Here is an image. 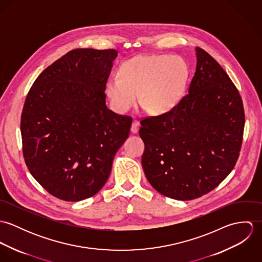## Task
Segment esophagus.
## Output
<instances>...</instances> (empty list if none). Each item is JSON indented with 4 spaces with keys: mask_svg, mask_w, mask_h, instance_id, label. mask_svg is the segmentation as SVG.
<instances>
[{
    "mask_svg": "<svg viewBox=\"0 0 262 262\" xmlns=\"http://www.w3.org/2000/svg\"><path fill=\"white\" fill-rule=\"evenodd\" d=\"M139 126H140L139 122H138L137 120H134V121L132 122V125H131V132L134 133V134L137 133L138 130H139Z\"/></svg>",
    "mask_w": 262,
    "mask_h": 262,
    "instance_id": "34e87169",
    "label": "esophagus"
}]
</instances>
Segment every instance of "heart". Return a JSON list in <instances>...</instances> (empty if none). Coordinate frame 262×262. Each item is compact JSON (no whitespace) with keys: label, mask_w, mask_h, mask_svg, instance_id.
Segmentation results:
<instances>
[{"label":"heart","mask_w":262,"mask_h":262,"mask_svg":"<svg viewBox=\"0 0 262 262\" xmlns=\"http://www.w3.org/2000/svg\"><path fill=\"white\" fill-rule=\"evenodd\" d=\"M188 68L180 56L142 54L124 61L119 77L107 81L105 92L115 111L124 113L138 101L150 115L170 112L184 97Z\"/></svg>","instance_id":"1"}]
</instances>
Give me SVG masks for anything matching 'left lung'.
Returning <instances> with one entry per match:
<instances>
[{"label": "left lung", "mask_w": 262, "mask_h": 262, "mask_svg": "<svg viewBox=\"0 0 262 262\" xmlns=\"http://www.w3.org/2000/svg\"><path fill=\"white\" fill-rule=\"evenodd\" d=\"M188 94L170 112L140 121L142 166L150 185L179 201L218 187L234 168L243 140L241 96L222 67L196 47Z\"/></svg>", "instance_id": "obj_1"}]
</instances>
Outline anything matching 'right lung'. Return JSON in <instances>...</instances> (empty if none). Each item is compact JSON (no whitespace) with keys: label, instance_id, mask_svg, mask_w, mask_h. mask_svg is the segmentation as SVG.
<instances>
[{"label":"right lung","instance_id":"obj_1","mask_svg":"<svg viewBox=\"0 0 262 262\" xmlns=\"http://www.w3.org/2000/svg\"><path fill=\"white\" fill-rule=\"evenodd\" d=\"M118 52L78 48L46 68L21 115L26 165L53 196L77 202L106 184L132 118L106 106L105 88Z\"/></svg>","mask_w":262,"mask_h":262}]
</instances>
